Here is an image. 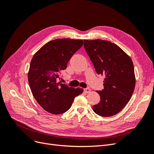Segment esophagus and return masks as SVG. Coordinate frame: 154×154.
Returning <instances> with one entry per match:
<instances>
[{"label": "esophagus", "mask_w": 154, "mask_h": 154, "mask_svg": "<svg viewBox=\"0 0 154 154\" xmlns=\"http://www.w3.org/2000/svg\"><path fill=\"white\" fill-rule=\"evenodd\" d=\"M84 92L85 93H89L91 92V89L89 88H84Z\"/></svg>", "instance_id": "34e87169"}]
</instances>
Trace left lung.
I'll use <instances>...</instances> for the list:
<instances>
[{
    "label": "left lung",
    "mask_w": 154,
    "mask_h": 154,
    "mask_svg": "<svg viewBox=\"0 0 154 154\" xmlns=\"http://www.w3.org/2000/svg\"><path fill=\"white\" fill-rule=\"evenodd\" d=\"M84 48L97 74L105 75L104 88L97 91L100 101L92 106L103 117L122 110L132 96L136 78L132 60L116 44L97 39L84 40Z\"/></svg>",
    "instance_id": "obj_1"
}]
</instances>
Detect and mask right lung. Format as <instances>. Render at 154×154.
Returning <instances> with one entry per match:
<instances>
[{
  "instance_id": "right-lung-1",
  "label": "right lung",
  "mask_w": 154,
  "mask_h": 154,
  "mask_svg": "<svg viewBox=\"0 0 154 154\" xmlns=\"http://www.w3.org/2000/svg\"><path fill=\"white\" fill-rule=\"evenodd\" d=\"M83 44L82 40L56 39L43 45L32 57L28 82L32 95L42 108L53 114L66 112L83 88L60 83L61 72Z\"/></svg>"
}]
</instances>
